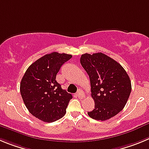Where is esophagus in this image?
<instances>
[{
    "mask_svg": "<svg viewBox=\"0 0 149 149\" xmlns=\"http://www.w3.org/2000/svg\"><path fill=\"white\" fill-rule=\"evenodd\" d=\"M77 96H78V97L80 98V99H83V98H84L85 95H84V92H83L82 91H81V90H79L77 92Z\"/></svg>",
    "mask_w": 149,
    "mask_h": 149,
    "instance_id": "34e87169",
    "label": "esophagus"
}]
</instances>
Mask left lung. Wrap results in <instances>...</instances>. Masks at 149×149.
Segmentation results:
<instances>
[{
	"mask_svg": "<svg viewBox=\"0 0 149 149\" xmlns=\"http://www.w3.org/2000/svg\"><path fill=\"white\" fill-rule=\"evenodd\" d=\"M80 62L89 76L95 102L88 116L101 121L116 116L123 109L131 92L126 71L117 61L102 53L81 55Z\"/></svg>",
	"mask_w": 149,
	"mask_h": 149,
	"instance_id": "left-lung-1",
	"label": "left lung"
}]
</instances>
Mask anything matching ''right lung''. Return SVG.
<instances>
[{"mask_svg":"<svg viewBox=\"0 0 149 149\" xmlns=\"http://www.w3.org/2000/svg\"><path fill=\"white\" fill-rule=\"evenodd\" d=\"M71 55L57 52L47 54L33 63L21 79V97L29 113L46 123L59 120L73 96L56 80V74Z\"/></svg>","mask_w":149,"mask_h":149,"instance_id":"right-lung-1","label":"right lung"}]
</instances>
